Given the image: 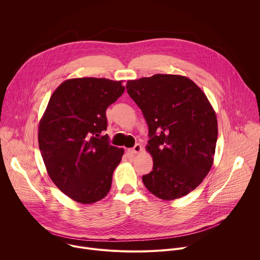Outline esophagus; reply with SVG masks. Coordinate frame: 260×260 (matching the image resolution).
Segmentation results:
<instances>
[{
  "mask_svg": "<svg viewBox=\"0 0 260 260\" xmlns=\"http://www.w3.org/2000/svg\"><path fill=\"white\" fill-rule=\"evenodd\" d=\"M129 151H131V153H133V154H138L139 152L142 151V146H141L140 144H136Z\"/></svg>",
  "mask_w": 260,
  "mask_h": 260,
  "instance_id": "1",
  "label": "esophagus"
}]
</instances>
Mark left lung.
<instances>
[{
  "mask_svg": "<svg viewBox=\"0 0 260 260\" xmlns=\"http://www.w3.org/2000/svg\"><path fill=\"white\" fill-rule=\"evenodd\" d=\"M127 93L149 127L152 171L142 177L155 197L172 201L196 189L213 165L218 127L214 110L189 78L156 74L129 80Z\"/></svg>",
  "mask_w": 260,
  "mask_h": 260,
  "instance_id": "8db88e82",
  "label": "left lung"
}]
</instances>
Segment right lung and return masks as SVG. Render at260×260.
I'll return each instance as SVG.
<instances>
[{
	"instance_id": "right-lung-1",
	"label": "right lung",
	"mask_w": 260,
	"mask_h": 260,
	"mask_svg": "<svg viewBox=\"0 0 260 260\" xmlns=\"http://www.w3.org/2000/svg\"><path fill=\"white\" fill-rule=\"evenodd\" d=\"M125 87L106 78H75L52 93L40 121L38 141L47 173L66 196L92 204L110 191L123 155L107 135V108Z\"/></svg>"
}]
</instances>
